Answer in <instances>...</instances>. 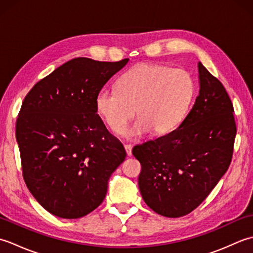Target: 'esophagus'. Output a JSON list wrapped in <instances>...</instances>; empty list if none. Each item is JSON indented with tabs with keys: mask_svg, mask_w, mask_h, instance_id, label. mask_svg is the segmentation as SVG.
<instances>
[{
	"mask_svg": "<svg viewBox=\"0 0 253 253\" xmlns=\"http://www.w3.org/2000/svg\"><path fill=\"white\" fill-rule=\"evenodd\" d=\"M124 148H125V150H126V153H127L128 157H131V155H132V153H131L132 147L130 146V144H125V146H124Z\"/></svg>",
	"mask_w": 253,
	"mask_h": 253,
	"instance_id": "34e87169",
	"label": "esophagus"
}]
</instances>
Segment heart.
I'll use <instances>...</instances> for the list:
<instances>
[{
    "instance_id": "1",
    "label": "heart",
    "mask_w": 253,
    "mask_h": 253,
    "mask_svg": "<svg viewBox=\"0 0 253 253\" xmlns=\"http://www.w3.org/2000/svg\"><path fill=\"white\" fill-rule=\"evenodd\" d=\"M195 92V80L185 69L142 63L123 75L117 90L101 89L95 96V110L115 133L137 114L139 120L124 131L128 140H137L151 130L164 135L175 129L189 110Z\"/></svg>"
}]
</instances>
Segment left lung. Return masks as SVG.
<instances>
[{
    "mask_svg": "<svg viewBox=\"0 0 253 253\" xmlns=\"http://www.w3.org/2000/svg\"><path fill=\"white\" fill-rule=\"evenodd\" d=\"M199 94L175 130L133 147L142 199L160 215L193 211L228 169L236 137L234 107L217 78L198 63Z\"/></svg>",
    "mask_w": 253,
    "mask_h": 253,
    "instance_id": "obj_1",
    "label": "left lung"
}]
</instances>
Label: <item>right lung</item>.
I'll return each mask as SVG.
<instances>
[{"mask_svg": "<svg viewBox=\"0 0 253 253\" xmlns=\"http://www.w3.org/2000/svg\"><path fill=\"white\" fill-rule=\"evenodd\" d=\"M128 61L74 58L26 95L16 122L24 179L53 215L72 219L92 212L126 158L96 114L95 96Z\"/></svg>", "mask_w": 253, "mask_h": 253, "instance_id": "1", "label": "right lung"}]
</instances>
